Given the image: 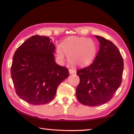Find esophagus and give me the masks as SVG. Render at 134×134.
I'll list each match as a JSON object with an SVG mask.
<instances>
[{
	"label": "esophagus",
	"instance_id": "esophagus-1",
	"mask_svg": "<svg viewBox=\"0 0 134 134\" xmlns=\"http://www.w3.org/2000/svg\"><path fill=\"white\" fill-rule=\"evenodd\" d=\"M69 72L70 74H72L75 72V70L73 69H69Z\"/></svg>",
	"mask_w": 134,
	"mask_h": 134
}]
</instances>
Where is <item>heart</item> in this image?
I'll return each mask as SVG.
<instances>
[{"mask_svg":"<svg viewBox=\"0 0 134 134\" xmlns=\"http://www.w3.org/2000/svg\"><path fill=\"white\" fill-rule=\"evenodd\" d=\"M96 46L92 40L86 37L72 36L66 39L62 46L57 47V55L63 60L65 54L73 65H84L92 62L96 57Z\"/></svg>","mask_w":134,"mask_h":134,"instance_id":"b5f03b06","label":"heart"}]
</instances>
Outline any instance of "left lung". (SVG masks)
<instances>
[{
    "label": "left lung",
    "mask_w": 134,
    "mask_h": 134,
    "mask_svg": "<svg viewBox=\"0 0 134 134\" xmlns=\"http://www.w3.org/2000/svg\"><path fill=\"white\" fill-rule=\"evenodd\" d=\"M96 37L100 48L94 62L77 71L80 83L76 97L80 103L88 106L102 105L111 99L121 83L124 68L118 47L104 37Z\"/></svg>",
    "instance_id": "obj_1"
}]
</instances>
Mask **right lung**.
<instances>
[{"label": "right lung", "instance_id": "obj_1", "mask_svg": "<svg viewBox=\"0 0 134 134\" xmlns=\"http://www.w3.org/2000/svg\"><path fill=\"white\" fill-rule=\"evenodd\" d=\"M55 47L49 36L34 35L14 53L11 76L16 93L32 105L49 103L58 86L69 76L66 68L55 62Z\"/></svg>", "mask_w": 134, "mask_h": 134}]
</instances>
